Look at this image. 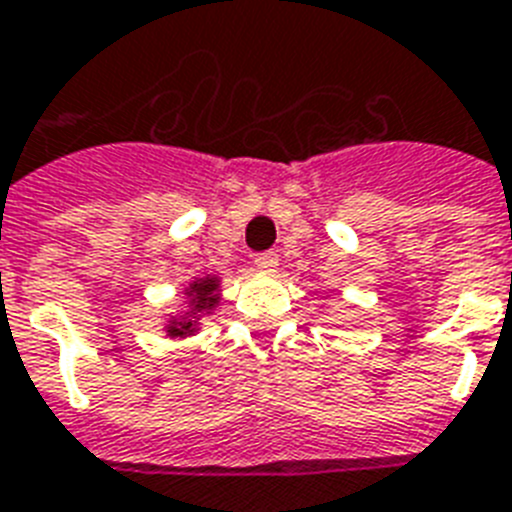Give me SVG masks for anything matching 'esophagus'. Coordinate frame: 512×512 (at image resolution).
Masks as SVG:
<instances>
[{
    "mask_svg": "<svg viewBox=\"0 0 512 512\" xmlns=\"http://www.w3.org/2000/svg\"><path fill=\"white\" fill-rule=\"evenodd\" d=\"M253 266L264 274L277 272V266H280V259H277V253H259L256 259H253Z\"/></svg>",
    "mask_w": 512,
    "mask_h": 512,
    "instance_id": "esophagus-1",
    "label": "esophagus"
}]
</instances>
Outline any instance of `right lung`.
<instances>
[{
	"label": "right lung",
	"instance_id": "right-lung-1",
	"mask_svg": "<svg viewBox=\"0 0 512 512\" xmlns=\"http://www.w3.org/2000/svg\"><path fill=\"white\" fill-rule=\"evenodd\" d=\"M222 303V280L214 272L196 274L183 287V301L175 311L164 314V335L170 340H188L196 337L204 322Z\"/></svg>",
	"mask_w": 512,
	"mask_h": 512
}]
</instances>
